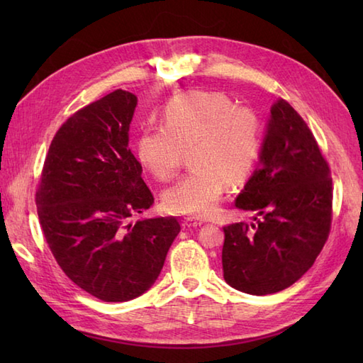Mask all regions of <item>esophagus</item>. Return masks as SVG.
Segmentation results:
<instances>
[{"instance_id": "1", "label": "esophagus", "mask_w": 363, "mask_h": 363, "mask_svg": "<svg viewBox=\"0 0 363 363\" xmlns=\"http://www.w3.org/2000/svg\"><path fill=\"white\" fill-rule=\"evenodd\" d=\"M203 225V221L201 220H198V218H195V217H187V218H184V221H182V226H184V229H189V228H198V226H201Z\"/></svg>"}]
</instances>
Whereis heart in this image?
<instances>
[{
    "instance_id": "obj_1",
    "label": "heart",
    "mask_w": 363,
    "mask_h": 363,
    "mask_svg": "<svg viewBox=\"0 0 363 363\" xmlns=\"http://www.w3.org/2000/svg\"><path fill=\"white\" fill-rule=\"evenodd\" d=\"M164 126H146L137 156L159 181H169L190 151L194 169L164 194L168 212L209 217L229 186H242L260 156L264 128L257 112L221 91H187L162 111Z\"/></svg>"
}]
</instances>
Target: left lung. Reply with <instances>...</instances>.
<instances>
[{
  "instance_id": "8db88e82",
  "label": "left lung",
  "mask_w": 363,
  "mask_h": 363,
  "mask_svg": "<svg viewBox=\"0 0 363 363\" xmlns=\"http://www.w3.org/2000/svg\"><path fill=\"white\" fill-rule=\"evenodd\" d=\"M254 223L223 228L226 282L250 295L295 284L325 246L333 223V177L312 130L279 99L272 107L260 165L237 196Z\"/></svg>"
}]
</instances>
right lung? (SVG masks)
<instances>
[{"label":"right lung","mask_w":363,"mask_h":363,"mask_svg":"<svg viewBox=\"0 0 363 363\" xmlns=\"http://www.w3.org/2000/svg\"><path fill=\"white\" fill-rule=\"evenodd\" d=\"M135 106L137 96L118 89L74 112L54 135L35 190L54 259L106 303L148 290L181 230L174 217L130 220L154 203L129 148Z\"/></svg>","instance_id":"add662e5"}]
</instances>
